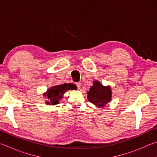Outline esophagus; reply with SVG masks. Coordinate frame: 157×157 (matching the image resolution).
I'll return each instance as SVG.
<instances>
[{
	"label": "esophagus",
	"instance_id": "34e87169",
	"mask_svg": "<svg viewBox=\"0 0 157 157\" xmlns=\"http://www.w3.org/2000/svg\"><path fill=\"white\" fill-rule=\"evenodd\" d=\"M75 84H76V86H77V87H78V89H80V87H81V84L80 83H76Z\"/></svg>",
	"mask_w": 157,
	"mask_h": 157
}]
</instances>
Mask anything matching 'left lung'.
<instances>
[{
	"instance_id": "8db88e82",
	"label": "left lung",
	"mask_w": 157,
	"mask_h": 157,
	"mask_svg": "<svg viewBox=\"0 0 157 157\" xmlns=\"http://www.w3.org/2000/svg\"><path fill=\"white\" fill-rule=\"evenodd\" d=\"M93 86L87 91V98L96 107L102 108L111 102L112 91L110 86H103L99 81L93 82Z\"/></svg>"
}]
</instances>
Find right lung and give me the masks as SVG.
I'll list each match as a JSON object with an SVG mask.
<instances>
[{
	"label": "right lung",
	"mask_w": 157,
	"mask_h": 157,
	"mask_svg": "<svg viewBox=\"0 0 157 157\" xmlns=\"http://www.w3.org/2000/svg\"><path fill=\"white\" fill-rule=\"evenodd\" d=\"M72 86L67 84L51 86L50 89H48L46 92L43 94L45 99H47L45 103L47 105H58L59 101L63 98V94L68 90L72 89Z\"/></svg>",
	"instance_id": "add662e5"
}]
</instances>
